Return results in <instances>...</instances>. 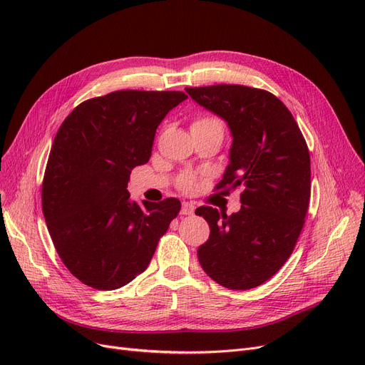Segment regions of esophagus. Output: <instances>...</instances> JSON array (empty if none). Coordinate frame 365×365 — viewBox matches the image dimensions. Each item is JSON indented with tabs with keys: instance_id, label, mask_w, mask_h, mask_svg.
I'll list each match as a JSON object with an SVG mask.
<instances>
[{
	"instance_id": "1",
	"label": "esophagus",
	"mask_w": 365,
	"mask_h": 365,
	"mask_svg": "<svg viewBox=\"0 0 365 365\" xmlns=\"http://www.w3.org/2000/svg\"><path fill=\"white\" fill-rule=\"evenodd\" d=\"M194 210H195V205H194V204H190V202H183V204H182L180 213H182V215H185V216H190V215L194 213Z\"/></svg>"
}]
</instances>
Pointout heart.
<instances>
[{"label":"heart","mask_w":365,"mask_h":365,"mask_svg":"<svg viewBox=\"0 0 365 365\" xmlns=\"http://www.w3.org/2000/svg\"><path fill=\"white\" fill-rule=\"evenodd\" d=\"M192 131H219L223 134L225 124L216 115H200L190 125ZM178 186L183 192H192L198 186V176L194 173H183L178 180Z\"/></svg>","instance_id":"1"}]
</instances>
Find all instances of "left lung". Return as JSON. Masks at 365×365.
Instances as JSON below:
<instances>
[{"label": "left lung", "instance_id": "obj_1", "mask_svg": "<svg viewBox=\"0 0 365 365\" xmlns=\"http://www.w3.org/2000/svg\"><path fill=\"white\" fill-rule=\"evenodd\" d=\"M185 90L232 133L231 163L216 189L242 187L238 213L195 210L210 225L198 260L226 289H255L281 269L302 232L311 198L308 145L292 112L269 91L238 84Z\"/></svg>", "mask_w": 365, "mask_h": 365}]
</instances>
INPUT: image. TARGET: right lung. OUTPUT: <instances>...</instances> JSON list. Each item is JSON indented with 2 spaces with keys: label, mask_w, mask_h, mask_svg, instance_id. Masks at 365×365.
<instances>
[{
  "label": "right lung",
  "mask_w": 365,
  "mask_h": 365,
  "mask_svg": "<svg viewBox=\"0 0 365 365\" xmlns=\"http://www.w3.org/2000/svg\"><path fill=\"white\" fill-rule=\"evenodd\" d=\"M183 91L118 90L76 106L48 155L43 213L69 272L96 290H115L142 274L180 201H130L127 183L149 161L153 138Z\"/></svg>",
  "instance_id": "obj_1"
}]
</instances>
